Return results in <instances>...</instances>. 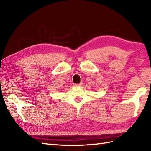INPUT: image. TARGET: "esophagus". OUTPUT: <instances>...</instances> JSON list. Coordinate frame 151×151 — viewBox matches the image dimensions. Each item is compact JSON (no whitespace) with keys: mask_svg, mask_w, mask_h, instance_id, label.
I'll return each mask as SVG.
<instances>
[{"mask_svg":"<svg viewBox=\"0 0 151 151\" xmlns=\"http://www.w3.org/2000/svg\"><path fill=\"white\" fill-rule=\"evenodd\" d=\"M83 82H81L80 84H75V86H83Z\"/></svg>","mask_w":151,"mask_h":151,"instance_id":"obj_1","label":"esophagus"}]
</instances>
